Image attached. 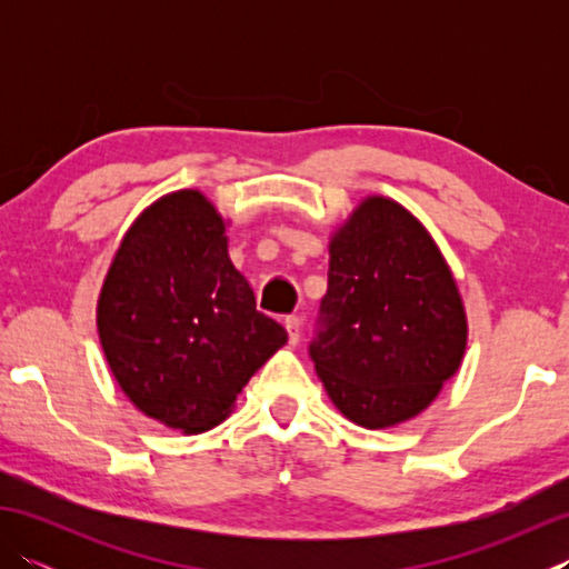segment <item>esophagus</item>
<instances>
[{
  "label": "esophagus",
  "instance_id": "obj_1",
  "mask_svg": "<svg viewBox=\"0 0 569 569\" xmlns=\"http://www.w3.org/2000/svg\"><path fill=\"white\" fill-rule=\"evenodd\" d=\"M283 325H286V330H288V342L298 345L300 342V335H303V328H300V318L291 316V318H286Z\"/></svg>",
  "mask_w": 569,
  "mask_h": 569
}]
</instances>
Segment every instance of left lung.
Returning a JSON list of instances; mask_svg holds the SVG:
<instances>
[{"instance_id":"left-lung-1","label":"left lung","mask_w":569,"mask_h":569,"mask_svg":"<svg viewBox=\"0 0 569 569\" xmlns=\"http://www.w3.org/2000/svg\"><path fill=\"white\" fill-rule=\"evenodd\" d=\"M325 330L310 357L330 401L355 426L418 418L462 367V293L428 227L386 196H367L330 232Z\"/></svg>"}]
</instances>
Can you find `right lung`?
Listing matches in <instances>:
<instances>
[{"label": "right lung", "instance_id": "1", "mask_svg": "<svg viewBox=\"0 0 569 569\" xmlns=\"http://www.w3.org/2000/svg\"><path fill=\"white\" fill-rule=\"evenodd\" d=\"M229 220L198 188L166 192L129 224L98 296V337L143 416L200 435L288 342L229 259Z\"/></svg>", "mask_w": 569, "mask_h": 569}]
</instances>
